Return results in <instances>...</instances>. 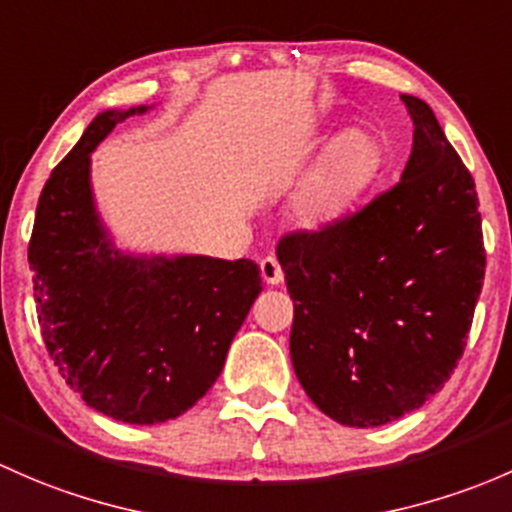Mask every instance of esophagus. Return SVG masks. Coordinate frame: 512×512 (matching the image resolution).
Returning a JSON list of instances; mask_svg holds the SVG:
<instances>
[{
	"instance_id": "esophagus-1",
	"label": "esophagus",
	"mask_w": 512,
	"mask_h": 512,
	"mask_svg": "<svg viewBox=\"0 0 512 512\" xmlns=\"http://www.w3.org/2000/svg\"><path fill=\"white\" fill-rule=\"evenodd\" d=\"M261 278L263 283H268V286H278V283L283 281L281 263H278L273 256H266L261 261Z\"/></svg>"
}]
</instances>
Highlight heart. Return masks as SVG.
I'll use <instances>...</instances> for the list:
<instances>
[{"mask_svg":"<svg viewBox=\"0 0 512 512\" xmlns=\"http://www.w3.org/2000/svg\"><path fill=\"white\" fill-rule=\"evenodd\" d=\"M377 165V142L365 130H347L325 152L305 192L298 199V212L305 224H325L340 212L347 199L362 187Z\"/></svg>","mask_w":512,"mask_h":512,"instance_id":"obj_1","label":"heart"}]
</instances>
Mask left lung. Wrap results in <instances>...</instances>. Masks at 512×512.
Listing matches in <instances>:
<instances>
[{
	"label": "left lung",
	"mask_w": 512,
	"mask_h": 512,
	"mask_svg": "<svg viewBox=\"0 0 512 512\" xmlns=\"http://www.w3.org/2000/svg\"><path fill=\"white\" fill-rule=\"evenodd\" d=\"M402 179L347 217L278 241L293 298L291 360L315 407L370 429L444 389L486 276L471 172L424 100L402 96Z\"/></svg>",
	"instance_id": "obj_1"
}]
</instances>
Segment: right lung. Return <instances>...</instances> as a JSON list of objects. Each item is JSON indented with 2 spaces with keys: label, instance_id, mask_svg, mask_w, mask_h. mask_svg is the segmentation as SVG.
I'll use <instances>...</instances> for the list:
<instances>
[{
  "label": "right lung",
  "instance_id": "obj_1",
  "mask_svg": "<svg viewBox=\"0 0 512 512\" xmlns=\"http://www.w3.org/2000/svg\"><path fill=\"white\" fill-rule=\"evenodd\" d=\"M145 105L105 110L56 165L29 241L41 335L68 387L125 424L177 419L209 392L261 293L249 258H135L113 249L91 192V152Z\"/></svg>",
  "mask_w": 512,
  "mask_h": 512
}]
</instances>
